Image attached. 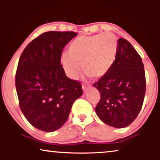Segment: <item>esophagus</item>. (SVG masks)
Here are the masks:
<instances>
[{
  "label": "esophagus",
  "instance_id": "esophagus-1",
  "mask_svg": "<svg viewBox=\"0 0 160 160\" xmlns=\"http://www.w3.org/2000/svg\"><path fill=\"white\" fill-rule=\"evenodd\" d=\"M82 90H83L84 92L85 91H86L88 89H89V88H90V86L89 85V84H86V83H84L83 85H82Z\"/></svg>",
  "mask_w": 160,
  "mask_h": 160
}]
</instances>
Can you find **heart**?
Returning a JSON list of instances; mask_svg holds the SVG:
<instances>
[{
	"label": "heart",
	"instance_id": "1",
	"mask_svg": "<svg viewBox=\"0 0 160 160\" xmlns=\"http://www.w3.org/2000/svg\"><path fill=\"white\" fill-rule=\"evenodd\" d=\"M111 34H96L79 37L68 47V56L64 54L62 62L66 73L74 78L80 71L82 64L83 72L90 78H100L111 68L115 61L117 43Z\"/></svg>",
	"mask_w": 160,
	"mask_h": 160
}]
</instances>
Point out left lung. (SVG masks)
I'll list each match as a JSON object with an SVG mask.
<instances>
[{"mask_svg":"<svg viewBox=\"0 0 160 160\" xmlns=\"http://www.w3.org/2000/svg\"><path fill=\"white\" fill-rule=\"evenodd\" d=\"M93 86L100 92L95 110L102 122L124 128L136 119L144 102L146 78L141 57L128 40H118L113 66Z\"/></svg>","mask_w":160,"mask_h":160,"instance_id":"obj_1","label":"left lung"}]
</instances>
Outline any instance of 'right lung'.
<instances>
[{"mask_svg":"<svg viewBox=\"0 0 160 160\" xmlns=\"http://www.w3.org/2000/svg\"><path fill=\"white\" fill-rule=\"evenodd\" d=\"M77 35L74 32H44L27 45L19 58L16 89L20 109L41 131L62 127L82 94L80 81L68 78L61 65L63 48Z\"/></svg>","mask_w":160,"mask_h":160,"instance_id":"obj_1","label":"right lung"}]
</instances>
